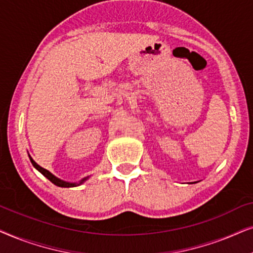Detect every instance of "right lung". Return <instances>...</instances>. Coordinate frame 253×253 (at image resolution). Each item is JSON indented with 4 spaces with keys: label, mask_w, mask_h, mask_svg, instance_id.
<instances>
[{
    "label": "right lung",
    "mask_w": 253,
    "mask_h": 253,
    "mask_svg": "<svg viewBox=\"0 0 253 253\" xmlns=\"http://www.w3.org/2000/svg\"><path fill=\"white\" fill-rule=\"evenodd\" d=\"M29 157H30V161H31V163H32V166L36 168L37 170L39 171L40 173H42L43 176H45L47 179L48 180H50L52 181V183L54 184V185H56V186H60V187H74V186H77V185H81L83 183V181H85L86 179H87V177H85V178H83L82 180L80 181V183H68V181H65V180H61V179H59L58 177H55L54 176V174H52L49 172L48 170H46V169H43V168H42L40 166H38V164L36 163L35 161L32 160V157L30 156L29 155Z\"/></svg>",
    "instance_id": "1"
}]
</instances>
